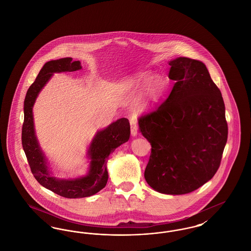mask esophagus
<instances>
[{"instance_id":"1","label":"esophagus","mask_w":251,"mask_h":251,"mask_svg":"<svg viewBox=\"0 0 251 251\" xmlns=\"http://www.w3.org/2000/svg\"><path fill=\"white\" fill-rule=\"evenodd\" d=\"M130 123H131V135H132V136H136V134H137V130H138L136 120L131 119V120H130Z\"/></svg>"}]
</instances>
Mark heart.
<instances>
[{
	"instance_id": "obj_1",
	"label": "heart",
	"mask_w": 251,
	"mask_h": 251,
	"mask_svg": "<svg viewBox=\"0 0 251 251\" xmlns=\"http://www.w3.org/2000/svg\"><path fill=\"white\" fill-rule=\"evenodd\" d=\"M150 78V75L148 74H141L139 76H137L135 78V80L132 82V84H136V85H139V84H143L146 81H148ZM162 87V83L160 80H154L152 81L151 84H150V87H149V91H150V94L151 96H154L159 92V90L161 89Z\"/></svg>"
}]
</instances>
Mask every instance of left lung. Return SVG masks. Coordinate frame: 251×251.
I'll return each instance as SVG.
<instances>
[{
  "label": "left lung",
  "mask_w": 251,
  "mask_h": 251,
  "mask_svg": "<svg viewBox=\"0 0 251 251\" xmlns=\"http://www.w3.org/2000/svg\"><path fill=\"white\" fill-rule=\"evenodd\" d=\"M176 81L167 100L138 118L151 145L145 179L155 191L183 195L215 176L227 139L225 104L202 62H169Z\"/></svg>",
  "instance_id": "8db88e82"
}]
</instances>
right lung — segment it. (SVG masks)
Here are the masks:
<instances>
[{"instance_id":"right-lung-1","label":"right lung","mask_w":251,"mask_h":251,"mask_svg":"<svg viewBox=\"0 0 251 251\" xmlns=\"http://www.w3.org/2000/svg\"><path fill=\"white\" fill-rule=\"evenodd\" d=\"M80 61L71 57L51 60L40 70L35 82L29 87L24 100V121L22 142L28 164L35 179L45 188L67 199L90 197L100 191L107 183L106 168L109 155L130 137V122L125 118L110 124L106 129L98 131L89 146L87 155L90 167L87 175L76 179H56L50 175L47 162L36 139L33 106L36 97L54 72H75L81 70Z\"/></svg>"}]
</instances>
